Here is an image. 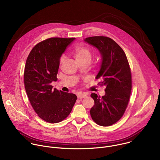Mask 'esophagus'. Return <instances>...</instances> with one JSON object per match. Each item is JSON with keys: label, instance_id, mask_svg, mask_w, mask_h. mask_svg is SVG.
Masks as SVG:
<instances>
[{"label": "esophagus", "instance_id": "34e87169", "mask_svg": "<svg viewBox=\"0 0 160 160\" xmlns=\"http://www.w3.org/2000/svg\"><path fill=\"white\" fill-rule=\"evenodd\" d=\"M87 96V94H85V93H83V94L80 93V94H77V98H78V99H82V98H85Z\"/></svg>", "mask_w": 160, "mask_h": 160}]
</instances>
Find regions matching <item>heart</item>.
Segmentation results:
<instances>
[{
	"label": "heart",
	"mask_w": 160,
	"mask_h": 160,
	"mask_svg": "<svg viewBox=\"0 0 160 160\" xmlns=\"http://www.w3.org/2000/svg\"><path fill=\"white\" fill-rule=\"evenodd\" d=\"M72 54L79 63L87 61H90L92 57V50L85 45H79L75 48L72 51ZM64 56H61L59 59V65L61 66L64 62Z\"/></svg>",
	"instance_id": "b5f03b06"
}]
</instances>
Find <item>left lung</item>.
<instances>
[{
  "mask_svg": "<svg viewBox=\"0 0 160 160\" xmlns=\"http://www.w3.org/2000/svg\"><path fill=\"white\" fill-rule=\"evenodd\" d=\"M84 41L96 47L102 56L96 79L101 80L98 84L105 87L106 92L101 98L91 94L94 105L90 109V115L98 125L110 126L123 117L129 102L132 85L130 65L123 50L111 38L95 36Z\"/></svg>",
  "mask_w": 160,
  "mask_h": 160,
  "instance_id": "obj_1",
  "label": "left lung"
}]
</instances>
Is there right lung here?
I'll return each instance as SVG.
<instances>
[{
    "label": "right lung",
    "mask_w": 160,
    "mask_h": 160,
    "mask_svg": "<svg viewBox=\"0 0 160 160\" xmlns=\"http://www.w3.org/2000/svg\"><path fill=\"white\" fill-rule=\"evenodd\" d=\"M75 38L52 37L43 40L30 51L26 61L24 83L30 102L43 120L56 123L70 115L77 97L52 89L57 81L59 59Z\"/></svg>",
    "instance_id": "add662e5"
}]
</instances>
